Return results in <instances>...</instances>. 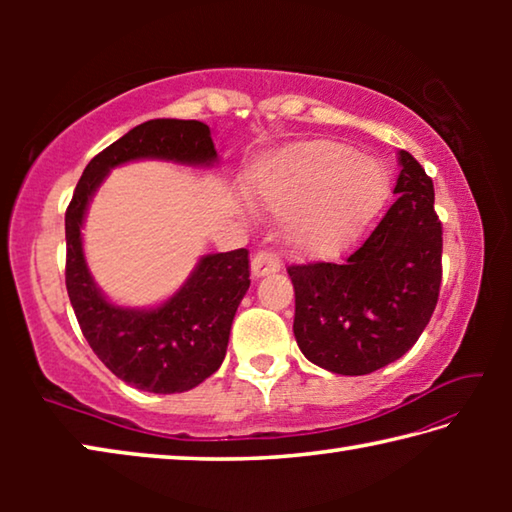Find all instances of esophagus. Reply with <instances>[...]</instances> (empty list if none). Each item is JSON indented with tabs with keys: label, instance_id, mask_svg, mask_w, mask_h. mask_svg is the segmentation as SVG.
Here are the masks:
<instances>
[{
	"label": "esophagus",
	"instance_id": "esophagus-1",
	"mask_svg": "<svg viewBox=\"0 0 512 512\" xmlns=\"http://www.w3.org/2000/svg\"><path fill=\"white\" fill-rule=\"evenodd\" d=\"M275 271H280V259H277L273 253H266V250L257 253L253 257V262H250V273H253V277H264Z\"/></svg>",
	"mask_w": 512,
	"mask_h": 512
}]
</instances>
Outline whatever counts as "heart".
<instances>
[{
  "instance_id": "b5f03b06",
  "label": "heart",
  "mask_w": 512,
  "mask_h": 512,
  "mask_svg": "<svg viewBox=\"0 0 512 512\" xmlns=\"http://www.w3.org/2000/svg\"><path fill=\"white\" fill-rule=\"evenodd\" d=\"M250 192L284 219V239L302 255L341 253L375 221L391 192L386 164L336 140L287 146L255 173Z\"/></svg>"
}]
</instances>
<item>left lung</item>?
<instances>
[{
	"label": "left lung",
	"instance_id": "1",
	"mask_svg": "<svg viewBox=\"0 0 512 512\" xmlns=\"http://www.w3.org/2000/svg\"><path fill=\"white\" fill-rule=\"evenodd\" d=\"M397 160V201L345 262L287 268L298 348L336 375H370L400 359L438 302L443 225L433 210V183L411 153L400 151Z\"/></svg>",
	"mask_w": 512,
	"mask_h": 512
}]
</instances>
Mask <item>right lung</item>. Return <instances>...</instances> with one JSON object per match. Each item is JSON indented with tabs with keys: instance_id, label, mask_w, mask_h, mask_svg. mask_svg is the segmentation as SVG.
Instances as JSON below:
<instances>
[{
	"instance_id": "obj_1",
	"label": "right lung",
	"mask_w": 512,
	"mask_h": 512,
	"mask_svg": "<svg viewBox=\"0 0 512 512\" xmlns=\"http://www.w3.org/2000/svg\"><path fill=\"white\" fill-rule=\"evenodd\" d=\"M133 160L187 167L219 162L210 126L196 119H151L94 155L65 212V284L85 341L112 375L146 393H185L225 359L230 327L250 287L248 250L203 255L169 300L151 309L119 307L103 296L83 255L81 228L110 169Z\"/></svg>"
}]
</instances>
